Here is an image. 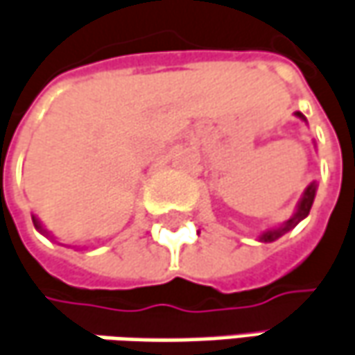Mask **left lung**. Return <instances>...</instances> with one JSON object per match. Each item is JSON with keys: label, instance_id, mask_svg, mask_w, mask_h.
<instances>
[{"label": "left lung", "instance_id": "obj_1", "mask_svg": "<svg viewBox=\"0 0 355 355\" xmlns=\"http://www.w3.org/2000/svg\"><path fill=\"white\" fill-rule=\"evenodd\" d=\"M294 115L298 116L300 121H304L306 123V116L302 115L300 111H296ZM316 189L318 184L316 182H310L308 187H306V191H304V194H302L300 202H298V207H296V212L286 220L284 224H280L278 228H272V230H266V232H262L260 236H258V240L260 242H274V240H278L282 234H286L288 230H292L296 224L300 223V220H304L308 214H310V208H312V205H314V196H316Z\"/></svg>", "mask_w": 355, "mask_h": 355}]
</instances>
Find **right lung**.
Returning <instances> with one entry per match:
<instances>
[{
    "label": "right lung",
    "instance_id": "right-lung-1",
    "mask_svg": "<svg viewBox=\"0 0 355 355\" xmlns=\"http://www.w3.org/2000/svg\"><path fill=\"white\" fill-rule=\"evenodd\" d=\"M31 218H33V224H35V228H37L39 232H41V234H45V236H49V232H47V230L43 228V224L39 223L37 216H35V214H31Z\"/></svg>",
    "mask_w": 355,
    "mask_h": 355
}]
</instances>
